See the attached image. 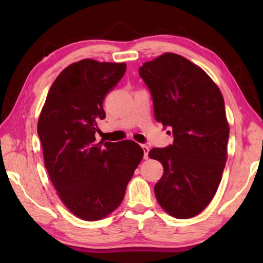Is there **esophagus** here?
<instances>
[{"label": "esophagus", "instance_id": "1", "mask_svg": "<svg viewBox=\"0 0 263 263\" xmlns=\"http://www.w3.org/2000/svg\"><path fill=\"white\" fill-rule=\"evenodd\" d=\"M141 148L143 150V158L147 159L148 158V154H149V147L147 144H141Z\"/></svg>", "mask_w": 263, "mask_h": 263}]
</instances>
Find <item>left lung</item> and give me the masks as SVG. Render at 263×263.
Here are the masks:
<instances>
[{"mask_svg": "<svg viewBox=\"0 0 263 263\" xmlns=\"http://www.w3.org/2000/svg\"><path fill=\"white\" fill-rule=\"evenodd\" d=\"M139 74L152 92L156 121L174 136L173 144L148 155L164 167L156 199L168 215L192 218L211 202L225 168L230 125L224 98L200 66L174 53L143 63Z\"/></svg>", "mask_w": 263, "mask_h": 263, "instance_id": "obj_1", "label": "left lung"}]
</instances>
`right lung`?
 Returning a JSON list of instances; mask_svg holds the SVG:
<instances>
[{
  "mask_svg": "<svg viewBox=\"0 0 263 263\" xmlns=\"http://www.w3.org/2000/svg\"><path fill=\"white\" fill-rule=\"evenodd\" d=\"M125 70V63L91 59L70 64L53 82L38 119L48 176L66 208L87 221L119 208L143 158L135 141L97 142L95 138L97 122L106 116V95Z\"/></svg>",
  "mask_w": 263,
  "mask_h": 263,
  "instance_id": "1",
  "label": "right lung"
}]
</instances>
